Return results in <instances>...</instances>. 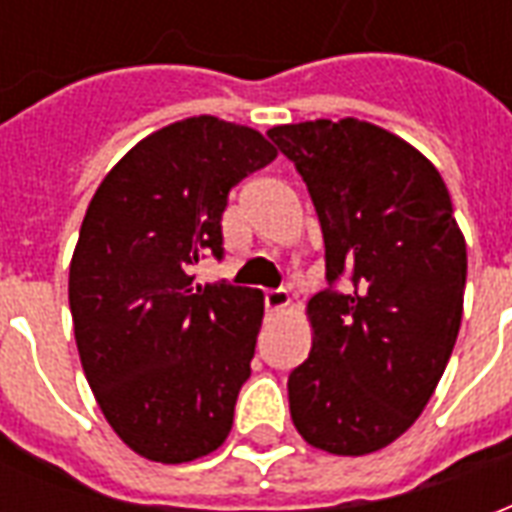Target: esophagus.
Listing matches in <instances>:
<instances>
[{"instance_id":"34e87169","label":"esophagus","mask_w":512,"mask_h":512,"mask_svg":"<svg viewBox=\"0 0 512 512\" xmlns=\"http://www.w3.org/2000/svg\"><path fill=\"white\" fill-rule=\"evenodd\" d=\"M290 304L288 290H266V312L268 315H277Z\"/></svg>"}]
</instances>
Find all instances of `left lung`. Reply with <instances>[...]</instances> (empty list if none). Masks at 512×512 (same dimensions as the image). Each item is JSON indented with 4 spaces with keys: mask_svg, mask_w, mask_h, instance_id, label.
Returning <instances> with one entry per match:
<instances>
[{
    "mask_svg": "<svg viewBox=\"0 0 512 512\" xmlns=\"http://www.w3.org/2000/svg\"><path fill=\"white\" fill-rule=\"evenodd\" d=\"M268 136L310 189L326 279L307 301L310 356L288 378L301 439L367 455L403 436L436 392L458 340L466 241L439 169L367 120H307Z\"/></svg>",
    "mask_w": 512,
    "mask_h": 512,
    "instance_id": "8db88e82",
    "label": "left lung"
}]
</instances>
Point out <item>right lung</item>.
I'll use <instances>...</instances> for the list:
<instances>
[{"label":"right lung","mask_w":512,"mask_h":512,"mask_svg":"<svg viewBox=\"0 0 512 512\" xmlns=\"http://www.w3.org/2000/svg\"><path fill=\"white\" fill-rule=\"evenodd\" d=\"M274 158L255 128L186 117L136 142L87 205L68 277L76 348L106 422L147 461L189 463L233 428L263 293L202 288L189 268L222 257L227 194Z\"/></svg>","instance_id":"1"}]
</instances>
